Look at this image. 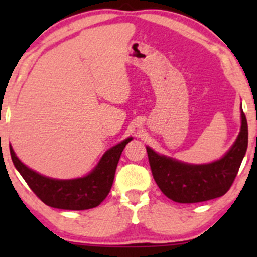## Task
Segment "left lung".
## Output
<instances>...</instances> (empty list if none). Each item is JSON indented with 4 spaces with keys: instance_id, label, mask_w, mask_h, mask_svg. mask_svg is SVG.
Segmentation results:
<instances>
[{
    "instance_id": "left-lung-1",
    "label": "left lung",
    "mask_w": 257,
    "mask_h": 257,
    "mask_svg": "<svg viewBox=\"0 0 257 257\" xmlns=\"http://www.w3.org/2000/svg\"><path fill=\"white\" fill-rule=\"evenodd\" d=\"M246 149L247 122L243 110L237 140L222 158L213 163H182L146 147L153 179L162 192L174 202L187 204L223 196L237 176Z\"/></svg>"
}]
</instances>
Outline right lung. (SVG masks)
I'll return each instance as SVG.
<instances>
[{
  "mask_svg": "<svg viewBox=\"0 0 257 257\" xmlns=\"http://www.w3.org/2000/svg\"><path fill=\"white\" fill-rule=\"evenodd\" d=\"M131 140L132 138L125 139L107 150L98 166L87 176L72 180H58L41 175L22 163L11 145L10 151L14 167L44 204L64 210H87L98 206L107 197L120 155Z\"/></svg>",
  "mask_w": 257,
  "mask_h": 257,
  "instance_id": "add662e5",
  "label": "right lung"
}]
</instances>
